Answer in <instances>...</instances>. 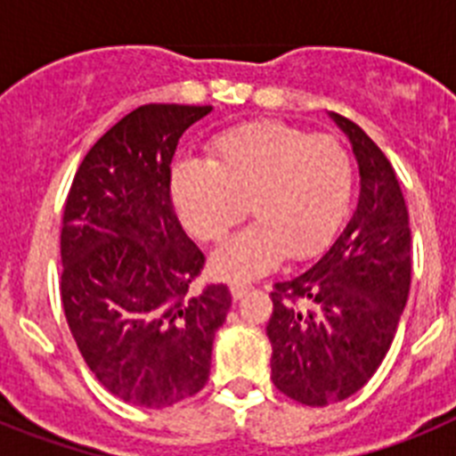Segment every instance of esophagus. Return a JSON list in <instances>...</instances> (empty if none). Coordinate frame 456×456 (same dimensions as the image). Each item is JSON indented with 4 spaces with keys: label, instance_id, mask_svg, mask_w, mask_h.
<instances>
[{
    "label": "esophagus",
    "instance_id": "obj_1",
    "mask_svg": "<svg viewBox=\"0 0 456 456\" xmlns=\"http://www.w3.org/2000/svg\"><path fill=\"white\" fill-rule=\"evenodd\" d=\"M251 292V283H232L231 285V294L235 299H241V297H247Z\"/></svg>",
    "mask_w": 456,
    "mask_h": 456
}]
</instances>
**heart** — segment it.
Wrapping results in <instances>:
<instances>
[{"label":"heart","mask_w":456,"mask_h":456,"mask_svg":"<svg viewBox=\"0 0 456 456\" xmlns=\"http://www.w3.org/2000/svg\"><path fill=\"white\" fill-rule=\"evenodd\" d=\"M352 157L340 141L253 120L209 141L208 162L180 159L168 175L173 209L191 237L219 241L247 209L253 224L209 260L219 278L240 281L305 260L324 247L349 205Z\"/></svg>","instance_id":"heart-1"}]
</instances>
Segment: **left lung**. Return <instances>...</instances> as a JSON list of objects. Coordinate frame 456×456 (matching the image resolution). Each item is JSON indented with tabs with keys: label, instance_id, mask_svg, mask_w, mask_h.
I'll use <instances>...</instances> for the list:
<instances>
[{
	"label": "left lung",
	"instance_id": "obj_1",
	"mask_svg": "<svg viewBox=\"0 0 456 456\" xmlns=\"http://www.w3.org/2000/svg\"><path fill=\"white\" fill-rule=\"evenodd\" d=\"M361 173L352 219L308 272L273 285L272 381L305 406L363 388L393 342L411 288L409 209L393 167L356 123L331 114Z\"/></svg>",
	"mask_w": 456,
	"mask_h": 456
}]
</instances>
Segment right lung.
I'll return each mask as SVG.
<instances>
[{
	"label": "right lung",
	"mask_w": 456,
	"mask_h": 456,
	"mask_svg": "<svg viewBox=\"0 0 456 456\" xmlns=\"http://www.w3.org/2000/svg\"><path fill=\"white\" fill-rule=\"evenodd\" d=\"M209 111L134 109L86 152L63 209L61 301L72 338L109 393L148 409L208 384L232 301L221 283L191 289L205 256L168 196L180 136Z\"/></svg>",
	"instance_id": "right-lung-1"
}]
</instances>
